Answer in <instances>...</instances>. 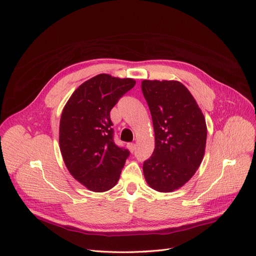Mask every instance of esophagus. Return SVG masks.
Returning a JSON list of instances; mask_svg holds the SVG:
<instances>
[{
  "mask_svg": "<svg viewBox=\"0 0 256 256\" xmlns=\"http://www.w3.org/2000/svg\"><path fill=\"white\" fill-rule=\"evenodd\" d=\"M128 148L130 152H134L136 150V144L135 143H128Z\"/></svg>",
  "mask_w": 256,
  "mask_h": 256,
  "instance_id": "1",
  "label": "esophagus"
}]
</instances>
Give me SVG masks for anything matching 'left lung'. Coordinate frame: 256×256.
<instances>
[{"label":"left lung","instance_id":"obj_1","mask_svg":"<svg viewBox=\"0 0 256 256\" xmlns=\"http://www.w3.org/2000/svg\"><path fill=\"white\" fill-rule=\"evenodd\" d=\"M150 106L154 150L143 173L152 189L169 193L189 182L204 160L208 128L204 115L191 92L178 80H143Z\"/></svg>","mask_w":256,"mask_h":256}]
</instances>
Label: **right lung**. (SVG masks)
Listing matches in <instances>:
<instances>
[{
  "instance_id": "1",
  "label": "right lung",
  "mask_w": 256,
  "mask_h": 256,
  "mask_svg": "<svg viewBox=\"0 0 256 256\" xmlns=\"http://www.w3.org/2000/svg\"><path fill=\"white\" fill-rule=\"evenodd\" d=\"M136 84L134 78L100 74L80 85L63 108L60 150L76 180L94 192L117 184L130 152L113 141L110 111Z\"/></svg>"
}]
</instances>
